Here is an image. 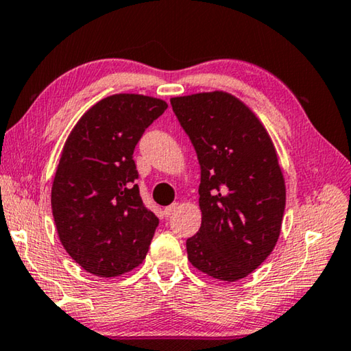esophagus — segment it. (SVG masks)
<instances>
[{"instance_id": "1", "label": "esophagus", "mask_w": 351, "mask_h": 351, "mask_svg": "<svg viewBox=\"0 0 351 351\" xmlns=\"http://www.w3.org/2000/svg\"><path fill=\"white\" fill-rule=\"evenodd\" d=\"M177 210H179V204H172L169 206L165 208V217H171Z\"/></svg>"}]
</instances>
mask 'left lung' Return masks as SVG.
I'll list each match as a JSON object with an SVG mask.
<instances>
[{
	"label": "left lung",
	"mask_w": 351,
	"mask_h": 351,
	"mask_svg": "<svg viewBox=\"0 0 351 351\" xmlns=\"http://www.w3.org/2000/svg\"><path fill=\"white\" fill-rule=\"evenodd\" d=\"M200 163L202 225L186 241L199 271L234 282L271 254L285 211V180L267 129L223 90L171 98Z\"/></svg>",
	"instance_id": "1"
}]
</instances>
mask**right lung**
Here are the masks:
<instances>
[{
  "label": "right lung",
  "instance_id": "obj_1",
  "mask_svg": "<svg viewBox=\"0 0 351 351\" xmlns=\"http://www.w3.org/2000/svg\"><path fill=\"white\" fill-rule=\"evenodd\" d=\"M168 104L115 94L95 103L67 137L52 185L60 242L86 271L115 278L138 267L158 226L140 197L134 149Z\"/></svg>",
  "mask_w": 351,
  "mask_h": 351
}]
</instances>
